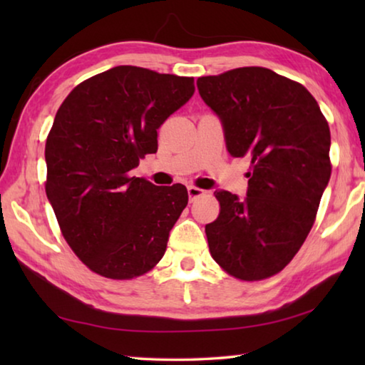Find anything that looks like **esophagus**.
I'll use <instances>...</instances> for the list:
<instances>
[{
  "label": "esophagus",
  "mask_w": 365,
  "mask_h": 365,
  "mask_svg": "<svg viewBox=\"0 0 365 365\" xmlns=\"http://www.w3.org/2000/svg\"><path fill=\"white\" fill-rule=\"evenodd\" d=\"M205 195H206L205 190L197 188V187H195V185H188V197H190V201H195V200H197V197H201V196H205Z\"/></svg>",
  "instance_id": "esophagus-1"
}]
</instances>
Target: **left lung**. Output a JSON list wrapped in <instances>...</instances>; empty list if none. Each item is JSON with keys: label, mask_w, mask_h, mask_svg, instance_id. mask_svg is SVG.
Here are the masks:
<instances>
[{"label": "left lung", "mask_w": 365, "mask_h": 365, "mask_svg": "<svg viewBox=\"0 0 365 365\" xmlns=\"http://www.w3.org/2000/svg\"><path fill=\"white\" fill-rule=\"evenodd\" d=\"M220 117L227 150L251 160L248 195L215 191L219 217L206 225L211 256L245 282L279 274L304 243L330 180V128L301 83L265 67L200 77Z\"/></svg>", "instance_id": "8db88e82"}]
</instances>
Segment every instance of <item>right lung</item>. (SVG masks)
<instances>
[{
	"mask_svg": "<svg viewBox=\"0 0 365 365\" xmlns=\"http://www.w3.org/2000/svg\"><path fill=\"white\" fill-rule=\"evenodd\" d=\"M193 93V77L117 66L83 80L59 106L45 190L67 245L95 274L130 280L163 259L188 191L130 170L158 151V128Z\"/></svg>",
	"mask_w": 365,
	"mask_h": 365,
	"instance_id": "1",
	"label": "right lung"
}]
</instances>
